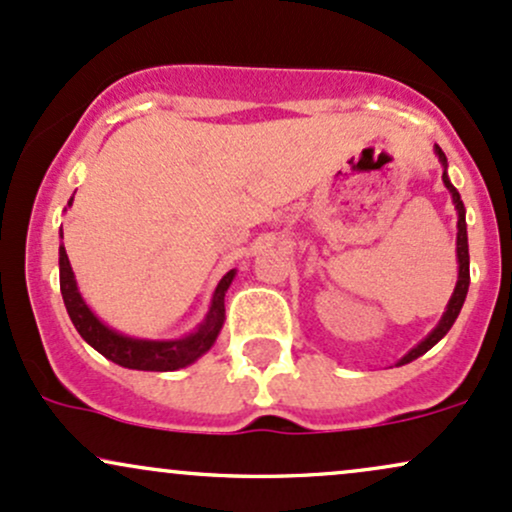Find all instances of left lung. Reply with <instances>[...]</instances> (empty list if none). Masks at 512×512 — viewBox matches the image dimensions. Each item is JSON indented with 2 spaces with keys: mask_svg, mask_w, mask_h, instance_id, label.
I'll return each mask as SVG.
<instances>
[{
  "mask_svg": "<svg viewBox=\"0 0 512 512\" xmlns=\"http://www.w3.org/2000/svg\"><path fill=\"white\" fill-rule=\"evenodd\" d=\"M436 154L440 158V163H443V168H448V158H445L443 151H440V146H436ZM443 182H445V187H448V190H450L452 204H455V209H457V264H460V274H457L455 291H452V296H450V301H448V308H445L443 317H440L436 330L428 334L424 342L416 344L407 356L399 358L397 366L411 363V361H414V358L424 356L426 351L431 349V346H436L440 339H443L445 334L450 332L452 322L457 320V315H460V310H462L464 298H467V289H469V245H467V221H464V204H462V199H460V192L455 190V185H452L445 170H443Z\"/></svg>",
  "mask_w": 512,
  "mask_h": 512,
  "instance_id": "obj_1",
  "label": "left lung"
}]
</instances>
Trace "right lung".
Wrapping results in <instances>:
<instances>
[{"label": "right lung", "instance_id": "right-lung-1", "mask_svg": "<svg viewBox=\"0 0 512 512\" xmlns=\"http://www.w3.org/2000/svg\"><path fill=\"white\" fill-rule=\"evenodd\" d=\"M74 197L69 199V207H72ZM236 269L226 272V276L216 286L214 298H211L209 313L199 322L195 332H190L182 339H137L127 337L110 330L108 325H103L93 310L88 308L84 298H81L79 289H76V279L72 272V264H69L67 250L60 245V291L67 305V313L72 317L76 332L84 337L86 344H91L98 354H103L108 361L117 363L122 368L132 370H158V373H166V370H178L195 363L199 356H204L214 346L216 337H219L223 320H226V308H223V298H226L228 286H231Z\"/></svg>", "mask_w": 512, "mask_h": 512}]
</instances>
